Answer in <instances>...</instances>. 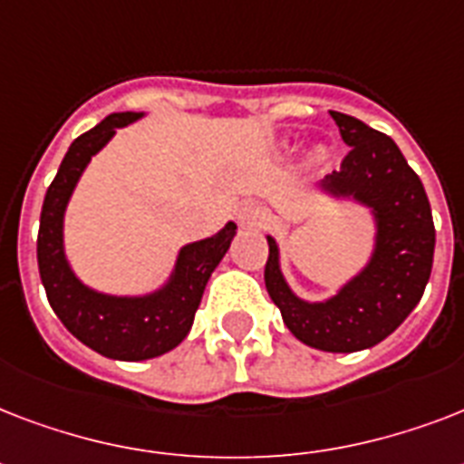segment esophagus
Segmentation results:
<instances>
[{
	"instance_id": "1",
	"label": "esophagus",
	"mask_w": 464,
	"mask_h": 464,
	"mask_svg": "<svg viewBox=\"0 0 464 464\" xmlns=\"http://www.w3.org/2000/svg\"><path fill=\"white\" fill-rule=\"evenodd\" d=\"M262 217H265V209H262L260 204H246L243 209H240V224H246V226H253V224H260Z\"/></svg>"
}]
</instances>
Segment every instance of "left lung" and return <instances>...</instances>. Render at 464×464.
<instances>
[{
  "label": "left lung",
  "mask_w": 464,
  "mask_h": 464,
  "mask_svg": "<svg viewBox=\"0 0 464 464\" xmlns=\"http://www.w3.org/2000/svg\"><path fill=\"white\" fill-rule=\"evenodd\" d=\"M330 115L352 149L323 188L373 209L375 253L337 296L305 304L284 282L279 250L275 238H267L265 284L294 337L320 352L349 353L382 342L417 308L431 276L436 228L424 185L395 141L352 115Z\"/></svg>",
  "instance_id": "1"
}]
</instances>
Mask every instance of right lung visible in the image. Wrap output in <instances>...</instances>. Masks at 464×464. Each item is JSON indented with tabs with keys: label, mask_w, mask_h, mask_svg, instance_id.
Instances as JSON below:
<instances>
[{
	"label": "right lung",
	"mask_w": 464,
	"mask_h": 464,
	"mask_svg": "<svg viewBox=\"0 0 464 464\" xmlns=\"http://www.w3.org/2000/svg\"><path fill=\"white\" fill-rule=\"evenodd\" d=\"M140 118L141 112H115L72 141L45 192L38 231L40 279L53 310L79 342L118 361L154 359L188 337L204 286L236 236V224L228 221L217 236L182 247L170 282L151 296H105L76 279L62 246V218L72 189L115 130Z\"/></svg>",
	"instance_id": "right-lung-1"
}]
</instances>
